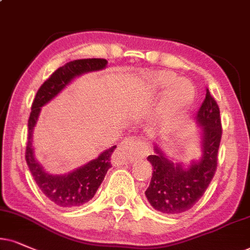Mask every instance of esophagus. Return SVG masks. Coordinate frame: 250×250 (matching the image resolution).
<instances>
[{
    "label": "esophagus",
    "mask_w": 250,
    "mask_h": 250,
    "mask_svg": "<svg viewBox=\"0 0 250 250\" xmlns=\"http://www.w3.org/2000/svg\"><path fill=\"white\" fill-rule=\"evenodd\" d=\"M150 152V145L143 138L132 137L125 138L119 145L116 152L113 154V163L116 165H123L127 162H132L135 157L145 158Z\"/></svg>",
    "instance_id": "34e87169"
}]
</instances>
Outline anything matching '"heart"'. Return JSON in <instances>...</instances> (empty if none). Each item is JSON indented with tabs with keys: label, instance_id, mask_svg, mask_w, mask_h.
Masks as SVG:
<instances>
[{
	"label": "heart",
	"instance_id": "b5f03b06",
	"mask_svg": "<svg viewBox=\"0 0 250 250\" xmlns=\"http://www.w3.org/2000/svg\"><path fill=\"white\" fill-rule=\"evenodd\" d=\"M151 85L157 91H165L159 105L164 123L175 122L185 114L195 99V87L187 78H178L172 71H156L150 76Z\"/></svg>",
	"mask_w": 250,
	"mask_h": 250
}]
</instances>
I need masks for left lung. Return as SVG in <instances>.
I'll list each match as a JSON object with an SVG mask.
<instances>
[{
	"instance_id": "obj_1",
	"label": "left lung",
	"mask_w": 250,
	"mask_h": 250,
	"mask_svg": "<svg viewBox=\"0 0 250 250\" xmlns=\"http://www.w3.org/2000/svg\"><path fill=\"white\" fill-rule=\"evenodd\" d=\"M195 120L201 128L200 159L191 160L188 166L174 163L157 144H154V153L147 157L153 173L145 196L151 207L159 212L178 214L191 209L203 196L216 173L222 123L219 107L208 88Z\"/></svg>"
}]
</instances>
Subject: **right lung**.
<instances>
[{"instance_id":"right-lung-1","label":"right lung","mask_w":250,"mask_h":250,"mask_svg":"<svg viewBox=\"0 0 250 250\" xmlns=\"http://www.w3.org/2000/svg\"><path fill=\"white\" fill-rule=\"evenodd\" d=\"M105 59H83L65 63L63 67L53 72V75L41 85L34 98L28 119V135L26 152L27 166L34 181L49 201L61 208L80 207L92 200L98 188L102 185L107 170L110 168V156L114 152L116 145L107 148L85 165L69 172L68 174H50L46 172L42 165L34 156L32 146L33 129L36 127L41 107L54 99L67 85L76 77L87 72L99 71L107 67Z\"/></svg>"}]
</instances>
